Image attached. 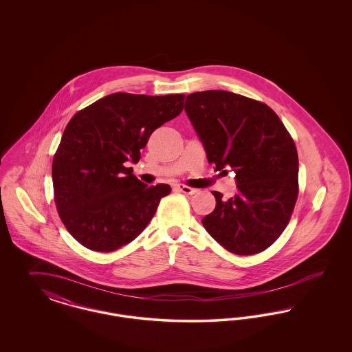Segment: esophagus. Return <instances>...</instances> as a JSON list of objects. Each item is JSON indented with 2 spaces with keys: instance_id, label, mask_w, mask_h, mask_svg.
Returning <instances> with one entry per match:
<instances>
[{
  "instance_id": "1",
  "label": "esophagus",
  "mask_w": 352,
  "mask_h": 352,
  "mask_svg": "<svg viewBox=\"0 0 352 352\" xmlns=\"http://www.w3.org/2000/svg\"><path fill=\"white\" fill-rule=\"evenodd\" d=\"M175 187H177V190H179L181 192H184L186 195H194V194H197V191H198V190L191 188V187L184 186V184H177Z\"/></svg>"
}]
</instances>
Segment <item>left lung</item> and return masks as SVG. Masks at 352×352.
<instances>
[{
  "instance_id": "1",
  "label": "left lung",
  "mask_w": 352,
  "mask_h": 352,
  "mask_svg": "<svg viewBox=\"0 0 352 352\" xmlns=\"http://www.w3.org/2000/svg\"><path fill=\"white\" fill-rule=\"evenodd\" d=\"M184 111L215 170L232 168L236 195L212 191L217 207L201 219L219 244L248 256L283 234L298 197V154L267 104L212 89L187 95Z\"/></svg>"
}]
</instances>
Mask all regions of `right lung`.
<instances>
[{
  "label": "right lung",
  "instance_id": "add662e5",
  "mask_svg": "<svg viewBox=\"0 0 352 352\" xmlns=\"http://www.w3.org/2000/svg\"><path fill=\"white\" fill-rule=\"evenodd\" d=\"M184 95L111 94L79 111L52 161L55 203L68 232L96 252L116 251L141 234L168 184L148 186L137 164L151 134L184 109Z\"/></svg>",
  "mask_w": 352,
  "mask_h": 352
}]
</instances>
